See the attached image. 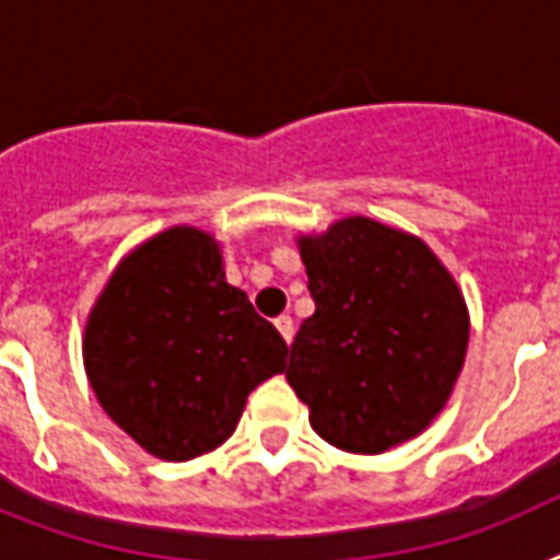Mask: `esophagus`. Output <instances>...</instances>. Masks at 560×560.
Instances as JSON below:
<instances>
[{
	"mask_svg": "<svg viewBox=\"0 0 560 560\" xmlns=\"http://www.w3.org/2000/svg\"><path fill=\"white\" fill-rule=\"evenodd\" d=\"M276 328H279V334L284 337V342L293 340V331H296V328H293V319H290L288 314L276 316Z\"/></svg>",
	"mask_w": 560,
	"mask_h": 560,
	"instance_id": "1",
	"label": "esophagus"
}]
</instances>
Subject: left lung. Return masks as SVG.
<instances>
[{
    "label": "left lung",
    "mask_w": 560,
    "mask_h": 560,
    "mask_svg": "<svg viewBox=\"0 0 560 560\" xmlns=\"http://www.w3.org/2000/svg\"><path fill=\"white\" fill-rule=\"evenodd\" d=\"M316 311L290 346L288 383L311 427L349 453H383L444 407L468 349V307L418 237L346 218L299 241Z\"/></svg>",
    "instance_id": "1"
}]
</instances>
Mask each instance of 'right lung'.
<instances>
[{
	"instance_id": "1",
	"label": "right lung",
	"mask_w": 560,
	"mask_h": 560,
	"mask_svg": "<svg viewBox=\"0 0 560 560\" xmlns=\"http://www.w3.org/2000/svg\"><path fill=\"white\" fill-rule=\"evenodd\" d=\"M288 342L232 288L218 244L174 226L118 264L83 360L101 407L144 451L186 462L235 433L246 395L284 372Z\"/></svg>"
}]
</instances>
